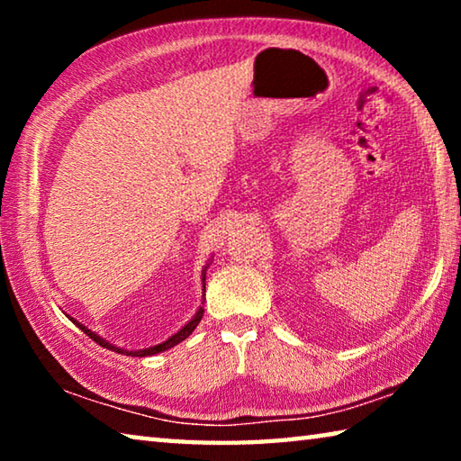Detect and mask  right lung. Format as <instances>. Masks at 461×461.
<instances>
[{"label": "right lung", "mask_w": 461, "mask_h": 461, "mask_svg": "<svg viewBox=\"0 0 461 461\" xmlns=\"http://www.w3.org/2000/svg\"><path fill=\"white\" fill-rule=\"evenodd\" d=\"M203 286H205V270H203ZM201 317H203V307H199V311L197 313H194V317L191 319L189 323H186L181 331H176L173 338H168L167 341H162V343H158V346H152V348H146V349H123V348H118V346H113V343H109V341H105L104 338H101V335H97V333H93L91 330H87V327H85L83 323H79V321H75L73 317H68L71 319V321L79 327V330L83 331V333H87L89 338L95 341V343H99L101 348H107V349H112V352H118V354H126V356H134V357H146V356H154V354H160V352H165V349H170V348H175L176 343H181L183 339H186L189 338V335L194 331V327L199 325V321H201Z\"/></svg>", "instance_id": "add662e5"}]
</instances>
